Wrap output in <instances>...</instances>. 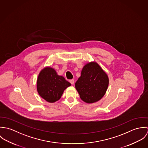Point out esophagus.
<instances>
[{"label":"esophagus","instance_id":"34e87169","mask_svg":"<svg viewBox=\"0 0 148 148\" xmlns=\"http://www.w3.org/2000/svg\"><path fill=\"white\" fill-rule=\"evenodd\" d=\"M69 82L71 83V84H74V83H75V80H74L73 79H72V80H69Z\"/></svg>","mask_w":148,"mask_h":148}]
</instances>
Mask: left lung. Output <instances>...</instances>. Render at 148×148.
I'll use <instances>...</instances> for the list:
<instances>
[{
	"label": "left lung",
	"mask_w": 148,
	"mask_h": 148,
	"mask_svg": "<svg viewBox=\"0 0 148 148\" xmlns=\"http://www.w3.org/2000/svg\"><path fill=\"white\" fill-rule=\"evenodd\" d=\"M108 85L109 78L106 72L96 62H93L84 66L75 88L83 101L92 104L103 98Z\"/></svg>",
	"instance_id": "left-lung-1"
}]
</instances>
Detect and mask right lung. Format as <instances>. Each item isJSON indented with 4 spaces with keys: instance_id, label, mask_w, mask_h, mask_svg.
<instances>
[{
    "instance_id": "right-lung-1",
    "label": "right lung",
    "mask_w": 148,
    "mask_h": 148,
    "mask_svg": "<svg viewBox=\"0 0 148 148\" xmlns=\"http://www.w3.org/2000/svg\"><path fill=\"white\" fill-rule=\"evenodd\" d=\"M71 85L64 77L58 75L53 68L47 66L40 72L36 86L38 92L42 99L52 103L58 101L64 90Z\"/></svg>"
}]
</instances>
